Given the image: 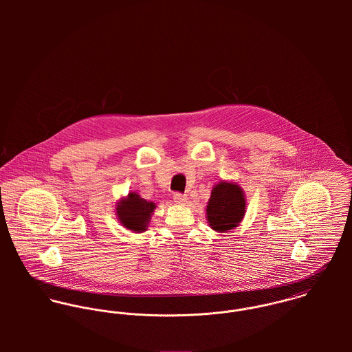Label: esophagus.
Wrapping results in <instances>:
<instances>
[{
    "label": "esophagus",
    "mask_w": 352,
    "mask_h": 352,
    "mask_svg": "<svg viewBox=\"0 0 352 352\" xmlns=\"http://www.w3.org/2000/svg\"><path fill=\"white\" fill-rule=\"evenodd\" d=\"M173 201H176V203H179V204H184V203H187V201H188V197L177 192V194H175V195H173Z\"/></svg>",
    "instance_id": "1"
}]
</instances>
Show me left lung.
<instances>
[{
    "instance_id": "left-lung-1",
    "label": "left lung",
    "mask_w": 352,
    "mask_h": 352,
    "mask_svg": "<svg viewBox=\"0 0 352 352\" xmlns=\"http://www.w3.org/2000/svg\"><path fill=\"white\" fill-rule=\"evenodd\" d=\"M245 208L244 190L234 182L221 180L211 190L206 206V218L212 230L228 233L241 223L245 217Z\"/></svg>"
}]
</instances>
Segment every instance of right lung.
Returning <instances> with one entry per match:
<instances>
[{"label":"right lung","instance_id":"obj_1","mask_svg":"<svg viewBox=\"0 0 352 352\" xmlns=\"http://www.w3.org/2000/svg\"><path fill=\"white\" fill-rule=\"evenodd\" d=\"M155 203L141 198L140 194L130 191L127 197L116 201L115 212L122 226L133 233H144L148 230Z\"/></svg>","mask_w":352,"mask_h":352}]
</instances>
